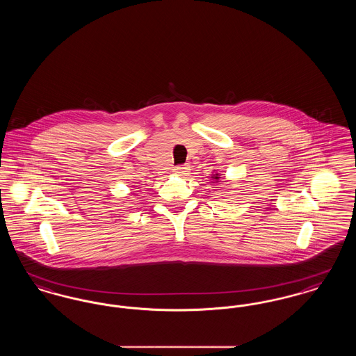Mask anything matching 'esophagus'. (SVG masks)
<instances>
[{
  "label": "esophagus",
  "instance_id": "1",
  "mask_svg": "<svg viewBox=\"0 0 356 356\" xmlns=\"http://www.w3.org/2000/svg\"><path fill=\"white\" fill-rule=\"evenodd\" d=\"M188 170H189L188 165H177V167H175L173 172L177 173V175H186Z\"/></svg>",
  "mask_w": 356,
  "mask_h": 356
}]
</instances>
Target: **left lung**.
I'll list each match as a JSON object with an SVG mask.
<instances>
[{"instance_id": "obj_1", "label": "left lung", "mask_w": 356, "mask_h": 356, "mask_svg": "<svg viewBox=\"0 0 356 356\" xmlns=\"http://www.w3.org/2000/svg\"><path fill=\"white\" fill-rule=\"evenodd\" d=\"M212 179H215V180H216V181H218V180H219V179H220V177H219V173H216V175H213V176H212Z\"/></svg>"}]
</instances>
